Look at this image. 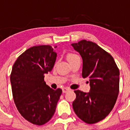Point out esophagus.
<instances>
[{
  "label": "esophagus",
  "mask_w": 130,
  "mask_h": 130,
  "mask_svg": "<svg viewBox=\"0 0 130 130\" xmlns=\"http://www.w3.org/2000/svg\"><path fill=\"white\" fill-rule=\"evenodd\" d=\"M63 93H66L67 92H68V91L70 90V89L69 88H67V87H64V88H63Z\"/></svg>",
  "instance_id": "esophagus-1"
}]
</instances>
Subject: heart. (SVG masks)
Listing matches in <instances>:
<instances>
[{"label":"heart","instance_id":"heart-1","mask_svg":"<svg viewBox=\"0 0 130 130\" xmlns=\"http://www.w3.org/2000/svg\"><path fill=\"white\" fill-rule=\"evenodd\" d=\"M77 55H75V54H73V53H69L68 55H67V59H68V61H71L72 59H75L76 57H77Z\"/></svg>","mask_w":130,"mask_h":130}]
</instances>
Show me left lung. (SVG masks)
I'll return each instance as SVG.
<instances>
[{
  "label": "left lung",
  "mask_w": 130,
  "mask_h": 130,
  "mask_svg": "<svg viewBox=\"0 0 130 130\" xmlns=\"http://www.w3.org/2000/svg\"><path fill=\"white\" fill-rule=\"evenodd\" d=\"M83 60L82 77H88V93L75 90L73 109L77 117L89 124L96 123L109 115L119 91V70L113 57L96 43L82 40L71 44Z\"/></svg>",
  "instance_id": "left-lung-1"
}]
</instances>
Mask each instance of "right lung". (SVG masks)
<instances>
[{"mask_svg":"<svg viewBox=\"0 0 130 130\" xmlns=\"http://www.w3.org/2000/svg\"><path fill=\"white\" fill-rule=\"evenodd\" d=\"M57 53L50 45L31 47L19 56L12 68L10 79L13 97L19 113L30 123H47L54 115L62 93L51 88L44 74L52 71Z\"/></svg>","mask_w":130,"mask_h":130,"instance_id":"right-lung-1","label":"right lung"}]
</instances>
